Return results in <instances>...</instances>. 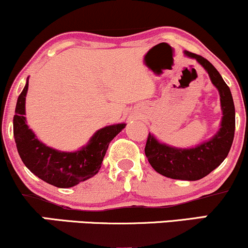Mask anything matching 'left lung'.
<instances>
[{"instance_id":"left-lung-1","label":"left lung","mask_w":248,"mask_h":248,"mask_svg":"<svg viewBox=\"0 0 248 248\" xmlns=\"http://www.w3.org/2000/svg\"><path fill=\"white\" fill-rule=\"evenodd\" d=\"M209 73L212 84L218 88L223 109V120L219 132L210 141L192 149H178L162 144L149 133L144 153L150 166L161 175L173 179L197 181L215 170L229 155L235 128L234 104L230 87L216 67L204 57L186 51Z\"/></svg>"}]
</instances>
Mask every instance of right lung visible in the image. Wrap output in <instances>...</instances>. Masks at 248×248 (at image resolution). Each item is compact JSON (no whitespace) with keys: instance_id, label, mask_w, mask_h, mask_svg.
Instances as JSON below:
<instances>
[{"instance_id":"obj_1","label":"right lung","mask_w":248,"mask_h":248,"mask_svg":"<svg viewBox=\"0 0 248 248\" xmlns=\"http://www.w3.org/2000/svg\"><path fill=\"white\" fill-rule=\"evenodd\" d=\"M27 91L28 82L17 99L14 115V136L17 152L25 167L37 177L57 187L75 186L94 176L101 168L109 142L126 124H113L98 130L90 143L78 152H58L37 140L35 134L25 124Z\"/></svg>"}]
</instances>
